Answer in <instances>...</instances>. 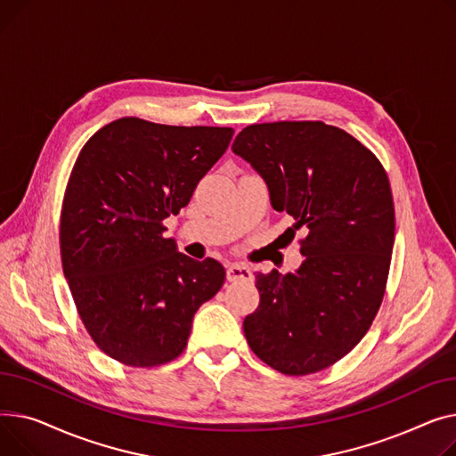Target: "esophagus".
Returning a JSON list of instances; mask_svg holds the SVG:
<instances>
[{"label": "esophagus", "instance_id": "34e87169", "mask_svg": "<svg viewBox=\"0 0 456 456\" xmlns=\"http://www.w3.org/2000/svg\"><path fill=\"white\" fill-rule=\"evenodd\" d=\"M226 278L228 281H250L252 271L245 263H230L226 266Z\"/></svg>", "mask_w": 456, "mask_h": 456}]
</instances>
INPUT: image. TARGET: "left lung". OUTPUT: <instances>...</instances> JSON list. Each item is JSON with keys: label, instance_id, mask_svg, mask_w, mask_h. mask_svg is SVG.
<instances>
[{"label": "left lung", "instance_id": "8db88e82", "mask_svg": "<svg viewBox=\"0 0 456 456\" xmlns=\"http://www.w3.org/2000/svg\"><path fill=\"white\" fill-rule=\"evenodd\" d=\"M305 226L294 273H256L259 305L243 322L252 352L287 376L350 354L376 318L394 248L388 176L361 142L322 121L250 125L232 145Z\"/></svg>", "mask_w": 456, "mask_h": 456}]
</instances>
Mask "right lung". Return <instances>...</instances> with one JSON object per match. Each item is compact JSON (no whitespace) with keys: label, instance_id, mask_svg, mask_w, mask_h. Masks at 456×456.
Returning <instances> with one entry per match:
<instances>
[{"label":"right lung","instance_id":"add662e5","mask_svg":"<svg viewBox=\"0 0 456 456\" xmlns=\"http://www.w3.org/2000/svg\"><path fill=\"white\" fill-rule=\"evenodd\" d=\"M232 136L226 126L121 118L80 151L62 202V269L109 357L138 368L176 359L197 309L223 287L224 266L178 252L162 221L187 206Z\"/></svg>","mask_w":456,"mask_h":456}]
</instances>
